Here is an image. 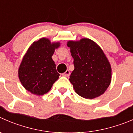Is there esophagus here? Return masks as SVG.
Wrapping results in <instances>:
<instances>
[{"mask_svg": "<svg viewBox=\"0 0 133 133\" xmlns=\"http://www.w3.org/2000/svg\"><path fill=\"white\" fill-rule=\"evenodd\" d=\"M69 75H70V72H69V71L66 70V71H65V73H63L62 75L64 76V77H69Z\"/></svg>", "mask_w": 133, "mask_h": 133, "instance_id": "34e87169", "label": "esophagus"}]
</instances>
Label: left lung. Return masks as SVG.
<instances>
[{"mask_svg": "<svg viewBox=\"0 0 133 133\" xmlns=\"http://www.w3.org/2000/svg\"><path fill=\"white\" fill-rule=\"evenodd\" d=\"M75 69L69 77L75 91L85 99L103 94L112 81V68L102 49L88 38L69 40Z\"/></svg>", "mask_w": 133, "mask_h": 133, "instance_id": "8db88e82", "label": "left lung"}]
</instances>
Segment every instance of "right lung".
I'll list each match as a JSON object with an SVG mask.
<instances>
[{
	"label": "right lung",
	"mask_w": 133,
	"mask_h": 133,
	"mask_svg": "<svg viewBox=\"0 0 133 133\" xmlns=\"http://www.w3.org/2000/svg\"><path fill=\"white\" fill-rule=\"evenodd\" d=\"M60 46V42H51L46 38L31 44L18 69L19 78L25 90L36 95H43L51 90L60 76L52 58Z\"/></svg>",
	"instance_id": "obj_1"
}]
</instances>
